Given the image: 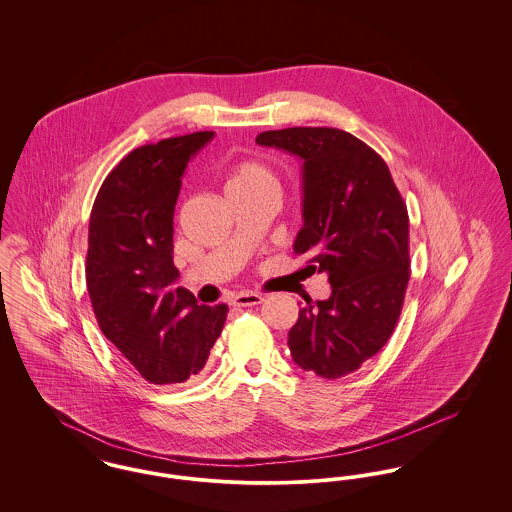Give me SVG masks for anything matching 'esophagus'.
Returning a JSON list of instances; mask_svg holds the SVG:
<instances>
[{
  "label": "esophagus",
  "instance_id": "34e87169",
  "mask_svg": "<svg viewBox=\"0 0 512 512\" xmlns=\"http://www.w3.org/2000/svg\"><path fill=\"white\" fill-rule=\"evenodd\" d=\"M261 303H263V297L259 293L242 292L234 295V299H232L234 307H253V305H261Z\"/></svg>",
  "mask_w": 512,
  "mask_h": 512
}]
</instances>
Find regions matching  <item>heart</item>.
I'll return each mask as SVG.
<instances>
[{"label":"heart","mask_w":512,"mask_h":512,"mask_svg":"<svg viewBox=\"0 0 512 512\" xmlns=\"http://www.w3.org/2000/svg\"><path fill=\"white\" fill-rule=\"evenodd\" d=\"M278 180L276 174L268 169L265 163L255 159H244L236 163L226 176V194L230 199L245 195L276 192Z\"/></svg>","instance_id":"1"}]
</instances>
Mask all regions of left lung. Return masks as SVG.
Wrapping results in <instances>:
<instances>
[{"instance_id":"obj_1","label":"left lung","mask_w":512,"mask_h":512,"mask_svg":"<svg viewBox=\"0 0 512 512\" xmlns=\"http://www.w3.org/2000/svg\"><path fill=\"white\" fill-rule=\"evenodd\" d=\"M259 146L303 161V228L293 251L326 272L332 293L307 301L288 334L295 365L334 380L390 340L411 278L409 215L386 161L349 132L293 126Z\"/></svg>"}]
</instances>
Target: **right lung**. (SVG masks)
I'll use <instances>...</instances> for the list:
<instances>
[{
  "mask_svg": "<svg viewBox=\"0 0 512 512\" xmlns=\"http://www.w3.org/2000/svg\"><path fill=\"white\" fill-rule=\"evenodd\" d=\"M215 132L130 151L107 174L88 228L86 286L99 328L147 382L194 378L222 332L228 305H197L174 288V205L182 174Z\"/></svg>",
  "mask_w": 512,
  "mask_h": 512,
  "instance_id": "obj_1",
  "label": "right lung"
}]
</instances>
